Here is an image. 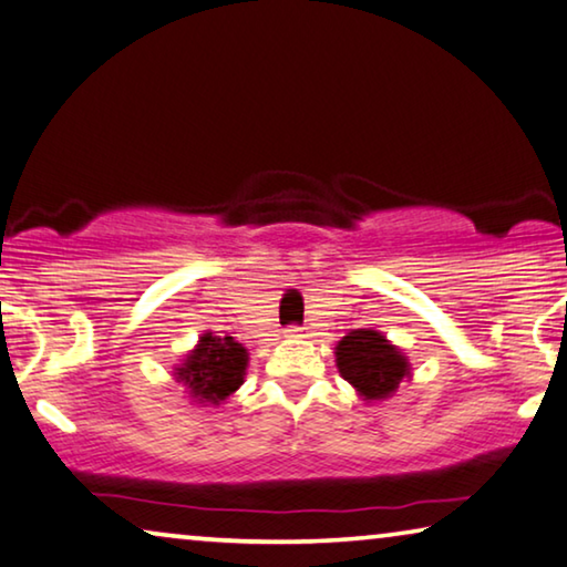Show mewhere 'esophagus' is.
<instances>
[{"label":"esophagus","mask_w":567,"mask_h":567,"mask_svg":"<svg viewBox=\"0 0 567 567\" xmlns=\"http://www.w3.org/2000/svg\"><path fill=\"white\" fill-rule=\"evenodd\" d=\"M286 337L299 339V337H307V334H303V329H301V327H289V329H286Z\"/></svg>","instance_id":"1"}]
</instances>
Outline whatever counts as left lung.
I'll return each mask as SVG.
<instances>
[{
	"label": "left lung",
	"instance_id": "1",
	"mask_svg": "<svg viewBox=\"0 0 567 567\" xmlns=\"http://www.w3.org/2000/svg\"><path fill=\"white\" fill-rule=\"evenodd\" d=\"M337 370L364 403H382L411 380V362L378 329H352L334 347Z\"/></svg>",
	"mask_w": 567,
	"mask_h": 567
}]
</instances>
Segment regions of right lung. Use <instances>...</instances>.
Masks as SVG:
<instances>
[{
  "label": "right lung",
  "instance_id": "add662e5",
  "mask_svg": "<svg viewBox=\"0 0 567 567\" xmlns=\"http://www.w3.org/2000/svg\"><path fill=\"white\" fill-rule=\"evenodd\" d=\"M248 360V350L233 337L205 332L182 362L174 364V380L195 405L217 408L246 382Z\"/></svg>",
  "mask_w": 567,
  "mask_h": 567
}]
</instances>
